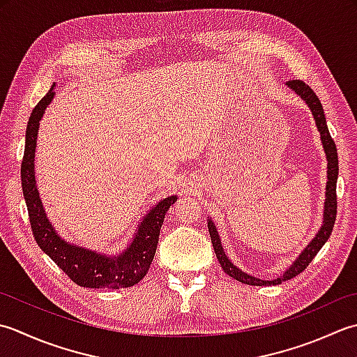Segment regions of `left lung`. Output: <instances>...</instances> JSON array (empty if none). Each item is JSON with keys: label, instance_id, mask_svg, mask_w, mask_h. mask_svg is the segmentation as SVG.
<instances>
[{"label": "left lung", "instance_id": "1", "mask_svg": "<svg viewBox=\"0 0 357 357\" xmlns=\"http://www.w3.org/2000/svg\"><path fill=\"white\" fill-rule=\"evenodd\" d=\"M287 84L297 93V96H301V98H303L305 103H307L308 107L311 109V112H312V115H314V120H316V126L319 129V132H321L326 160H328V181H326L324 225H322L321 231L317 232V236L311 240V243L303 250L299 259H297L294 264L291 265V268L285 271V274L274 280H260L257 278H252V275H250V274L240 271L237 266L231 264V260L227 257V254H225V251L222 248L220 238H219V234H217V229L214 227L213 220H208L211 242H213L215 256H217V259H219L223 271L228 275H231L232 279L246 283V285H254V287L279 285V283L293 279L297 274H301L305 268L311 264L312 259L316 257V254L321 251V248L325 245L326 240L330 238L334 222H336V214H337V195H336V183H337V174H339L337 149H336V143H334V140L330 135L328 126H326V120H325V114H324V107L321 105V100L317 98L314 91H312L308 84H305V82H302V79H289Z\"/></svg>", "mask_w": 357, "mask_h": 357}]
</instances>
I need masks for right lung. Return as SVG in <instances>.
I'll return each instance as SVG.
<instances>
[{
    "label": "right lung",
    "mask_w": 357,
    "mask_h": 357,
    "mask_svg": "<svg viewBox=\"0 0 357 357\" xmlns=\"http://www.w3.org/2000/svg\"><path fill=\"white\" fill-rule=\"evenodd\" d=\"M55 96L54 86L33 107L26 130L24 157L21 163V186L27 205L29 222L33 237L40 248L66 273L68 278L79 287L86 288H128L140 282L148 273L151 261L155 256L160 228L171 205L177 200L176 195L158 202V205L144 217L138 232L129 248L121 256L107 257L89 250L70 245L56 234L43 209L38 191L35 186L33 158L38 135L40 120L45 109Z\"/></svg>",
    "instance_id": "add662e5"
}]
</instances>
